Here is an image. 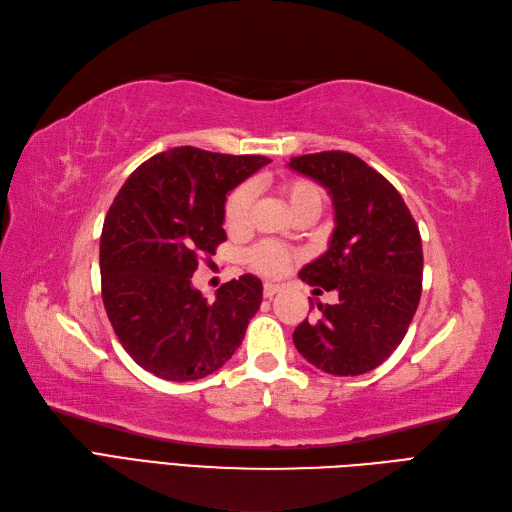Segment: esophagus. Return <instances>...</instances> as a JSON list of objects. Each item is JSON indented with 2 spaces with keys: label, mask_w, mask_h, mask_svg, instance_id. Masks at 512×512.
<instances>
[{
  "label": "esophagus",
  "mask_w": 512,
  "mask_h": 512,
  "mask_svg": "<svg viewBox=\"0 0 512 512\" xmlns=\"http://www.w3.org/2000/svg\"><path fill=\"white\" fill-rule=\"evenodd\" d=\"M277 292H281V286L279 284H264V288H262V294H264V298H273Z\"/></svg>",
  "instance_id": "obj_1"
}]
</instances>
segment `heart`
Returning a JSON list of instances; mask_svg holds the SVG:
<instances>
[{"label":"heart","mask_w":512,"mask_h":512,"mask_svg":"<svg viewBox=\"0 0 512 512\" xmlns=\"http://www.w3.org/2000/svg\"><path fill=\"white\" fill-rule=\"evenodd\" d=\"M279 192L284 195L292 211H298L303 207H317L322 209L324 195L317 184L305 178H288L279 184ZM252 207V186L241 184L235 190L228 192L224 201V226L231 233H239L248 226ZM250 267L262 275H279L284 273L290 262V252L279 243L262 241L250 250L248 254Z\"/></svg>","instance_id":"heart-1"}]
</instances>
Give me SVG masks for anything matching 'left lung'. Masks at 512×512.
I'll return each instance as SVG.
<instances>
[{
  "mask_svg": "<svg viewBox=\"0 0 512 512\" xmlns=\"http://www.w3.org/2000/svg\"><path fill=\"white\" fill-rule=\"evenodd\" d=\"M288 167L328 190L337 224L328 250L298 277L339 294L337 305H317L322 315L296 326L292 341L324 373L364 375L392 356L417 311L424 275L419 228L400 192L356 154H303Z\"/></svg>",
  "mask_w": 512,
  "mask_h": 512,
  "instance_id": "left-lung-1",
  "label": "left lung"
}]
</instances>
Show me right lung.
<instances>
[{
  "mask_svg": "<svg viewBox=\"0 0 512 512\" xmlns=\"http://www.w3.org/2000/svg\"><path fill=\"white\" fill-rule=\"evenodd\" d=\"M269 163L182 146L148 158L118 190L101 231V296L118 341L148 373L203 379L241 345L262 281H226L209 303L190 277L226 241L228 192Z\"/></svg>",
  "mask_w": 512,
  "mask_h": 512,
  "instance_id": "right-lung-1",
  "label": "right lung"
}]
</instances>
